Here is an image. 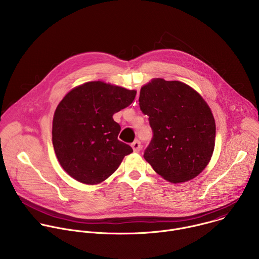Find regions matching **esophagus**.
I'll return each instance as SVG.
<instances>
[{
	"label": "esophagus",
	"mask_w": 259,
	"mask_h": 259,
	"mask_svg": "<svg viewBox=\"0 0 259 259\" xmlns=\"http://www.w3.org/2000/svg\"><path fill=\"white\" fill-rule=\"evenodd\" d=\"M131 146H132V149H133V151H134L135 153H138V152L141 150V143H140L139 140L133 141L132 144H131Z\"/></svg>",
	"instance_id": "esophagus-1"
}]
</instances>
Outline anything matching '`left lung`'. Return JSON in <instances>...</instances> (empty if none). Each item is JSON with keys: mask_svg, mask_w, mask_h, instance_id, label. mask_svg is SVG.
Segmentation results:
<instances>
[{"mask_svg": "<svg viewBox=\"0 0 259 259\" xmlns=\"http://www.w3.org/2000/svg\"><path fill=\"white\" fill-rule=\"evenodd\" d=\"M153 137L143 157L170 182L195 178L209 163L215 145V121L202 96L178 81L155 79L139 94Z\"/></svg>", "mask_w": 259, "mask_h": 259, "instance_id": "8db88e82", "label": "left lung"}]
</instances>
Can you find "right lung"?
Here are the masks:
<instances>
[{
    "mask_svg": "<svg viewBox=\"0 0 259 259\" xmlns=\"http://www.w3.org/2000/svg\"><path fill=\"white\" fill-rule=\"evenodd\" d=\"M135 96V90L97 81L76 87L60 101L53 118L52 142L60 165L72 178L99 183L133 152L118 139L121 126L113 116Z\"/></svg>",
    "mask_w": 259,
    "mask_h": 259,
    "instance_id": "add662e5",
    "label": "right lung"
}]
</instances>
